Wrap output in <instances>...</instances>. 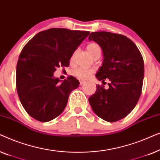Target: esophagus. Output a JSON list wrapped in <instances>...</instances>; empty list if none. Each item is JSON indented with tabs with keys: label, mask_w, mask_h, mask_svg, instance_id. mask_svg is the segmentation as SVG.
<instances>
[{
	"label": "esophagus",
	"mask_w": 160,
	"mask_h": 160,
	"mask_svg": "<svg viewBox=\"0 0 160 160\" xmlns=\"http://www.w3.org/2000/svg\"><path fill=\"white\" fill-rule=\"evenodd\" d=\"M86 83H87V82H86V81H83V80H82V81H80V84H81V85H83V84H86Z\"/></svg>",
	"instance_id": "esophagus-1"
}]
</instances>
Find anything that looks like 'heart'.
<instances>
[{
	"label": "heart",
	"instance_id": "b5f03b06",
	"mask_svg": "<svg viewBox=\"0 0 160 160\" xmlns=\"http://www.w3.org/2000/svg\"><path fill=\"white\" fill-rule=\"evenodd\" d=\"M87 49L91 55L93 56L94 54L98 51H101L100 47L96 43H91L87 45ZM93 73L92 69L84 68H77L72 71V75L75 77L78 78V79H87Z\"/></svg>",
	"mask_w": 160,
	"mask_h": 160
}]
</instances>
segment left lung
Instances as JSON below:
<instances>
[{
	"label": "left lung",
	"instance_id": "8db88e82",
	"mask_svg": "<svg viewBox=\"0 0 160 160\" xmlns=\"http://www.w3.org/2000/svg\"><path fill=\"white\" fill-rule=\"evenodd\" d=\"M89 41H95L103 52V62L96 73L98 80L108 78L109 88L96 85L89 98L94 112L105 121L113 122L127 117L138 101L144 76L143 59L132 41L121 34L92 32Z\"/></svg>",
	"mask_w": 160,
	"mask_h": 160
}]
</instances>
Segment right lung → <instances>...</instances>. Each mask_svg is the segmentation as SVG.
<instances>
[{
    "instance_id": "right-lung-1",
    "label": "right lung",
    "mask_w": 160,
    "mask_h": 160,
    "mask_svg": "<svg viewBox=\"0 0 160 160\" xmlns=\"http://www.w3.org/2000/svg\"><path fill=\"white\" fill-rule=\"evenodd\" d=\"M89 31L51 28L37 33L22 50L17 64L16 87L28 114L47 122L64 111L70 94L79 85L73 76L60 84L57 68L68 67L72 54Z\"/></svg>"
}]
</instances>
